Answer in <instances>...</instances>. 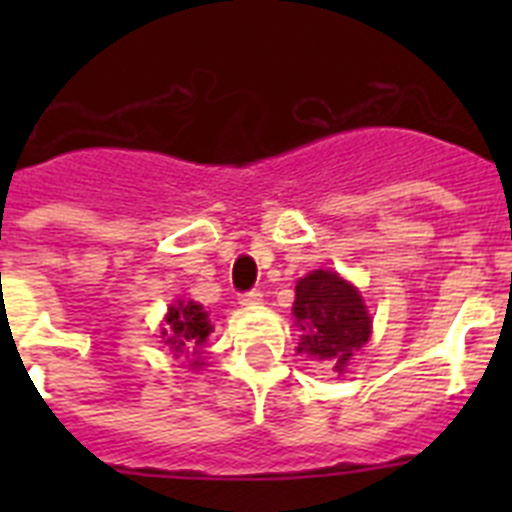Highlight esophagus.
Segmentation results:
<instances>
[{"label": "esophagus", "instance_id": "1", "mask_svg": "<svg viewBox=\"0 0 512 512\" xmlns=\"http://www.w3.org/2000/svg\"><path fill=\"white\" fill-rule=\"evenodd\" d=\"M241 305L243 307L261 305V292H256V289H251V292H243V295H241Z\"/></svg>", "mask_w": 512, "mask_h": 512}]
</instances>
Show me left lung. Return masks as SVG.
<instances>
[{
  "label": "left lung",
  "mask_w": 512,
  "mask_h": 512,
  "mask_svg": "<svg viewBox=\"0 0 512 512\" xmlns=\"http://www.w3.org/2000/svg\"><path fill=\"white\" fill-rule=\"evenodd\" d=\"M302 330L297 354L323 361L333 374L346 372L348 361L372 336V315L359 289L336 271L315 269L295 287L292 307Z\"/></svg>",
  "instance_id": "1"
}]
</instances>
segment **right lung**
<instances>
[{
    "mask_svg": "<svg viewBox=\"0 0 512 512\" xmlns=\"http://www.w3.org/2000/svg\"><path fill=\"white\" fill-rule=\"evenodd\" d=\"M212 333V325L207 320V312L202 310V305L197 302H176L169 307V315H166V325L161 330V338L169 346L171 354L179 359V356H197L192 361V369H200L205 366L202 361V346L207 343V336Z\"/></svg>",
    "mask_w": 512,
    "mask_h": 512,
    "instance_id": "add662e5",
    "label": "right lung"
}]
</instances>
